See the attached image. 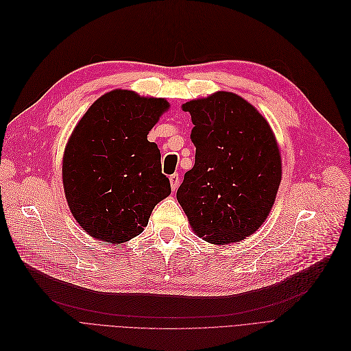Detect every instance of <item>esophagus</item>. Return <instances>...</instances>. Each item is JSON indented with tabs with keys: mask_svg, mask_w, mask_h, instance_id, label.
<instances>
[{
	"mask_svg": "<svg viewBox=\"0 0 351 351\" xmlns=\"http://www.w3.org/2000/svg\"><path fill=\"white\" fill-rule=\"evenodd\" d=\"M170 182H171V189H173V191H176V190L178 189V182H180V176H178L177 173L171 174V176H170Z\"/></svg>",
	"mask_w": 351,
	"mask_h": 351,
	"instance_id": "esophagus-1",
	"label": "esophagus"
}]
</instances>
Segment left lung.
<instances>
[{"mask_svg": "<svg viewBox=\"0 0 351 351\" xmlns=\"http://www.w3.org/2000/svg\"><path fill=\"white\" fill-rule=\"evenodd\" d=\"M194 124V167L177 199L198 237L230 244L252 236L276 202L281 157L264 117L234 93L182 104Z\"/></svg>", "mask_w": 351, "mask_h": 351, "instance_id": "1", "label": "left lung"}]
</instances>
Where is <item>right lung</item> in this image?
<instances>
[{"label": "right lung", "mask_w": 351, "mask_h": 351, "mask_svg": "<svg viewBox=\"0 0 351 351\" xmlns=\"http://www.w3.org/2000/svg\"><path fill=\"white\" fill-rule=\"evenodd\" d=\"M169 107L164 98L114 90L74 128L62 158L64 191L74 219L91 237L117 245L134 239L170 195L160 149L147 140Z\"/></svg>", "instance_id": "add662e5"}]
</instances>
